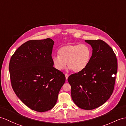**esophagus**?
Here are the masks:
<instances>
[{
  "label": "esophagus",
  "mask_w": 126,
  "mask_h": 126,
  "mask_svg": "<svg viewBox=\"0 0 126 126\" xmlns=\"http://www.w3.org/2000/svg\"><path fill=\"white\" fill-rule=\"evenodd\" d=\"M65 78H66V79L67 80V79H68V77H69V75H68V74H65Z\"/></svg>",
  "instance_id": "34e87169"
}]
</instances>
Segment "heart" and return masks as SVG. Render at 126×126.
<instances>
[{"label":"heart","instance_id":"1","mask_svg":"<svg viewBox=\"0 0 126 126\" xmlns=\"http://www.w3.org/2000/svg\"><path fill=\"white\" fill-rule=\"evenodd\" d=\"M58 55L52 58L54 66L58 71L65 68L66 63L68 69L79 72L85 69L90 62L92 51L86 44H67L58 49Z\"/></svg>","mask_w":126,"mask_h":126}]
</instances>
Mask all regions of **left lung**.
Here are the masks:
<instances>
[{"label": "left lung", "mask_w": 126, "mask_h": 126, "mask_svg": "<svg viewBox=\"0 0 126 126\" xmlns=\"http://www.w3.org/2000/svg\"><path fill=\"white\" fill-rule=\"evenodd\" d=\"M85 41L92 48L90 62L83 71L69 76L68 80L75 104L81 109L90 110L101 106L112 95L118 62L112 48L104 41Z\"/></svg>", "instance_id": "1"}]
</instances>
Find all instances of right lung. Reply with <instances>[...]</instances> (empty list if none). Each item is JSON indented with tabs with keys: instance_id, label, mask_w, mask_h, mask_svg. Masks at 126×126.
I'll list each match as a JSON object with an SVG mask.
<instances>
[{
	"instance_id": "add662e5",
	"label": "right lung",
	"mask_w": 126,
	"mask_h": 126,
	"mask_svg": "<svg viewBox=\"0 0 126 126\" xmlns=\"http://www.w3.org/2000/svg\"><path fill=\"white\" fill-rule=\"evenodd\" d=\"M54 41L48 38L28 41L12 56L9 71L12 87L22 103L36 112L51 110L65 81L63 72L53 66Z\"/></svg>"
}]
</instances>
